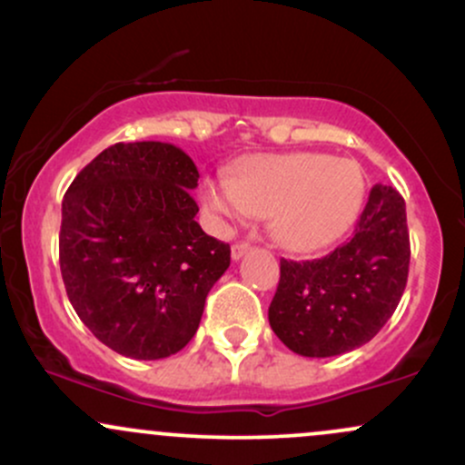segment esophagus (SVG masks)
Wrapping results in <instances>:
<instances>
[{"label":"esophagus","instance_id":"esophagus-1","mask_svg":"<svg viewBox=\"0 0 465 465\" xmlns=\"http://www.w3.org/2000/svg\"><path fill=\"white\" fill-rule=\"evenodd\" d=\"M251 249H253V247H251L249 242H236V244H233V247H232V260L244 258V255H247Z\"/></svg>","mask_w":465,"mask_h":465}]
</instances>
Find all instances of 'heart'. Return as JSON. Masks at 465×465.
Returning <instances> with one entry per match:
<instances>
[{"mask_svg":"<svg viewBox=\"0 0 465 465\" xmlns=\"http://www.w3.org/2000/svg\"><path fill=\"white\" fill-rule=\"evenodd\" d=\"M365 173L351 159L323 153L255 154L236 173L203 183V203L216 218L269 216L282 247L312 253L332 247L359 221Z\"/></svg>","mask_w":465,"mask_h":465,"instance_id":"heart-1","label":"heart"}]
</instances>
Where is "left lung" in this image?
I'll return each instance as SVG.
<instances>
[{
    "instance_id": "8db88e82",
    "label": "left lung",
    "mask_w": 465,
    "mask_h": 465,
    "mask_svg": "<svg viewBox=\"0 0 465 465\" xmlns=\"http://www.w3.org/2000/svg\"><path fill=\"white\" fill-rule=\"evenodd\" d=\"M409 260L404 199L391 185H373L350 242L319 260H280L271 328L288 350L308 359L361 348L398 308Z\"/></svg>"
}]
</instances>
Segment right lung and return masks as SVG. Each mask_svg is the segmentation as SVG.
<instances>
[{
    "instance_id": "right-lung-1",
    "label": "right lung",
    "mask_w": 465,
    "mask_h": 465,
    "mask_svg": "<svg viewBox=\"0 0 465 465\" xmlns=\"http://www.w3.org/2000/svg\"><path fill=\"white\" fill-rule=\"evenodd\" d=\"M199 170L165 142L114 143L63 199L58 258L80 322L117 354L157 361L199 330L229 244L194 221Z\"/></svg>"
}]
</instances>
